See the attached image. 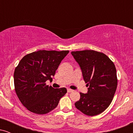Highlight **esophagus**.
<instances>
[{
  "label": "esophagus",
  "instance_id": "obj_1",
  "mask_svg": "<svg viewBox=\"0 0 133 133\" xmlns=\"http://www.w3.org/2000/svg\"><path fill=\"white\" fill-rule=\"evenodd\" d=\"M72 91H73V90H72L71 89H68V92H72Z\"/></svg>",
  "mask_w": 133,
  "mask_h": 133
}]
</instances>
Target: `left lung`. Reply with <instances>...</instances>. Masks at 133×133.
<instances>
[{
  "label": "left lung",
  "instance_id": "8db88e82",
  "mask_svg": "<svg viewBox=\"0 0 133 133\" xmlns=\"http://www.w3.org/2000/svg\"><path fill=\"white\" fill-rule=\"evenodd\" d=\"M81 69L83 79L89 86L88 93L80 92V99L76 102L77 109L93 116L109 107L116 91V69L106 54L93 50L71 52Z\"/></svg>",
  "mask_w": 133,
  "mask_h": 133
}]
</instances>
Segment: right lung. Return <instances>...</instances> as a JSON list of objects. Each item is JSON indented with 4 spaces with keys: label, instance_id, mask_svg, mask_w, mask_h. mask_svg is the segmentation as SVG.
<instances>
[{
    "label": "right lung",
    "instance_id": "1",
    "mask_svg": "<svg viewBox=\"0 0 133 133\" xmlns=\"http://www.w3.org/2000/svg\"><path fill=\"white\" fill-rule=\"evenodd\" d=\"M69 51H35L25 55L15 69V91L23 106L33 113L45 114L57 106L67 92L65 88L54 89L45 82L52 80Z\"/></svg>",
    "mask_w": 133,
    "mask_h": 133
}]
</instances>
